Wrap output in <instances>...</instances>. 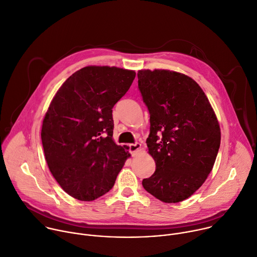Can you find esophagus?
<instances>
[{
    "label": "esophagus",
    "mask_w": 257,
    "mask_h": 257,
    "mask_svg": "<svg viewBox=\"0 0 257 257\" xmlns=\"http://www.w3.org/2000/svg\"><path fill=\"white\" fill-rule=\"evenodd\" d=\"M128 150L132 155H136L137 152H139L141 150V144L140 143H135V144H131L128 145Z\"/></svg>",
    "instance_id": "obj_1"
}]
</instances>
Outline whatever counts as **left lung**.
I'll use <instances>...</instances> for the list:
<instances>
[{
  "label": "left lung",
  "instance_id": "1",
  "mask_svg": "<svg viewBox=\"0 0 257 257\" xmlns=\"http://www.w3.org/2000/svg\"><path fill=\"white\" fill-rule=\"evenodd\" d=\"M138 84L150 113L146 143L156 163L144 188L167 203L193 194L216 161L221 131L206 94L191 78L166 70L138 73Z\"/></svg>",
  "mask_w": 257,
  "mask_h": 257
}]
</instances>
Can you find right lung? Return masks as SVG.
<instances>
[{"label":"right lung","mask_w":257,"mask_h":257,"mask_svg":"<svg viewBox=\"0 0 257 257\" xmlns=\"http://www.w3.org/2000/svg\"><path fill=\"white\" fill-rule=\"evenodd\" d=\"M136 73L85 67L66 80L44 116L41 141L48 168L71 196L90 201L108 192L130 156L112 139V108Z\"/></svg>","instance_id":"1"}]
</instances>
